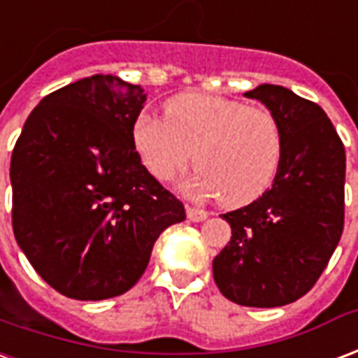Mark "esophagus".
Masks as SVG:
<instances>
[{"mask_svg":"<svg viewBox=\"0 0 358 358\" xmlns=\"http://www.w3.org/2000/svg\"><path fill=\"white\" fill-rule=\"evenodd\" d=\"M186 213H187V218L192 220V222H203V220L208 218V213L201 210V208H195V206H187Z\"/></svg>","mask_w":358,"mask_h":358,"instance_id":"esophagus-1","label":"esophagus"}]
</instances>
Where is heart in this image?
Segmentation results:
<instances>
[{
	"label": "heart",
	"mask_w": 358,
	"mask_h": 358,
	"mask_svg": "<svg viewBox=\"0 0 358 358\" xmlns=\"http://www.w3.org/2000/svg\"><path fill=\"white\" fill-rule=\"evenodd\" d=\"M132 142L148 171L169 182L186 171L193 153L197 174L186 189L241 206L273 182L282 157V131L273 112L229 98L182 92L165 102V119L138 115Z\"/></svg>",
	"instance_id": "1"
}]
</instances>
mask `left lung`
Wrapping results in <instances>:
<instances>
[{
    "label": "left lung",
    "mask_w": 358,
    "mask_h": 358,
    "mask_svg": "<svg viewBox=\"0 0 358 358\" xmlns=\"http://www.w3.org/2000/svg\"><path fill=\"white\" fill-rule=\"evenodd\" d=\"M279 119L282 157L273 186L250 205L222 214L231 241L213 273L227 300L280 307L307 294L343 231L345 150L324 110L280 85L245 92Z\"/></svg>",
    "instance_id": "left-lung-1"
}]
</instances>
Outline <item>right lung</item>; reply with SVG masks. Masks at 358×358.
Masks as SVG:
<instances>
[{
	"label": "right lung",
	"mask_w": 358,
	"mask_h": 358,
	"mask_svg": "<svg viewBox=\"0 0 358 358\" xmlns=\"http://www.w3.org/2000/svg\"><path fill=\"white\" fill-rule=\"evenodd\" d=\"M140 85L91 76L47 94L10 157L13 231L39 277L83 301L131 290L155 241L186 210L132 142Z\"/></svg>",
	"instance_id": "obj_1"
}]
</instances>
